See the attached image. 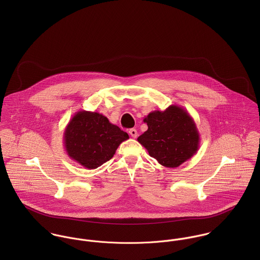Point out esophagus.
Listing matches in <instances>:
<instances>
[{
    "label": "esophagus",
    "instance_id": "1",
    "mask_svg": "<svg viewBox=\"0 0 260 260\" xmlns=\"http://www.w3.org/2000/svg\"><path fill=\"white\" fill-rule=\"evenodd\" d=\"M129 134L133 137V138H136L138 136V133H137V130L136 129H130L129 130Z\"/></svg>",
    "mask_w": 260,
    "mask_h": 260
}]
</instances>
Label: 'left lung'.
Returning a JSON list of instances; mask_svg holds the SVG:
<instances>
[{
	"label": "left lung",
	"mask_w": 260,
	"mask_h": 260,
	"mask_svg": "<svg viewBox=\"0 0 260 260\" xmlns=\"http://www.w3.org/2000/svg\"><path fill=\"white\" fill-rule=\"evenodd\" d=\"M143 121L148 129L137 140L161 165L176 168L196 154L199 132L184 108L171 105L164 111L149 113Z\"/></svg>",
	"instance_id": "1"
}]
</instances>
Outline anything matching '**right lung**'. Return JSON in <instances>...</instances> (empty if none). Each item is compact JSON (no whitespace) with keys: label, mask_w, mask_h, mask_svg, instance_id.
Here are the masks:
<instances>
[{"label":"right lung","mask_w":260,"mask_h":260,"mask_svg":"<svg viewBox=\"0 0 260 260\" xmlns=\"http://www.w3.org/2000/svg\"><path fill=\"white\" fill-rule=\"evenodd\" d=\"M127 139L126 132L98 112H77L64 132L68 156L87 169H96L110 160Z\"/></svg>","instance_id":"obj_1"}]
</instances>
